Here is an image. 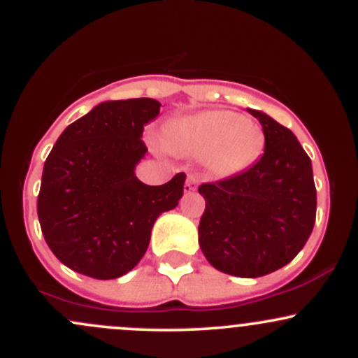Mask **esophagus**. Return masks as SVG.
I'll return each instance as SVG.
<instances>
[{"instance_id":"obj_1","label":"esophagus","mask_w":358,"mask_h":358,"mask_svg":"<svg viewBox=\"0 0 358 358\" xmlns=\"http://www.w3.org/2000/svg\"><path fill=\"white\" fill-rule=\"evenodd\" d=\"M196 185H199V178H196L195 175H188L187 182H185V193H190L195 190Z\"/></svg>"}]
</instances>
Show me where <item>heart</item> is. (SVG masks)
<instances>
[{
  "label": "heart",
  "mask_w": 358,
  "mask_h": 358,
  "mask_svg": "<svg viewBox=\"0 0 358 358\" xmlns=\"http://www.w3.org/2000/svg\"><path fill=\"white\" fill-rule=\"evenodd\" d=\"M162 145L182 155H202L208 175L229 178L249 170L264 151V129L231 110L208 109L173 119L162 129Z\"/></svg>",
  "instance_id": "b5f03b06"
}]
</instances>
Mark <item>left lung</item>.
<instances>
[{
	"instance_id": "obj_1",
	"label": "left lung",
	"mask_w": 358,
	"mask_h": 358,
	"mask_svg": "<svg viewBox=\"0 0 358 358\" xmlns=\"http://www.w3.org/2000/svg\"><path fill=\"white\" fill-rule=\"evenodd\" d=\"M264 129L261 159L242 173L203 183L199 244L215 269L259 278L281 269L305 248L315 225L311 159L299 141L268 114L248 109Z\"/></svg>"
}]
</instances>
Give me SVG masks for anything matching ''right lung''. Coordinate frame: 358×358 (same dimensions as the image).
I'll return each mask as SVG.
<instances>
[{
    "mask_svg": "<svg viewBox=\"0 0 358 358\" xmlns=\"http://www.w3.org/2000/svg\"><path fill=\"white\" fill-rule=\"evenodd\" d=\"M155 99L101 102L57 139L43 165L40 227L62 264L94 279H116L145 256L151 229L178 205L185 173L150 187L134 168L148 153L143 131L159 114Z\"/></svg>",
    "mask_w": 358,
    "mask_h": 358,
    "instance_id": "add662e5",
    "label": "right lung"
}]
</instances>
